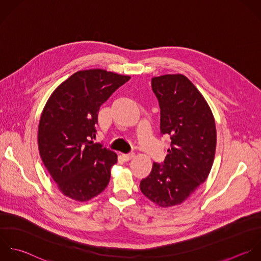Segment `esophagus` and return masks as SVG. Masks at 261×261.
I'll use <instances>...</instances> for the list:
<instances>
[{
	"instance_id": "1",
	"label": "esophagus",
	"mask_w": 261,
	"mask_h": 261,
	"mask_svg": "<svg viewBox=\"0 0 261 261\" xmlns=\"http://www.w3.org/2000/svg\"><path fill=\"white\" fill-rule=\"evenodd\" d=\"M134 155H135V153H134V152L124 153V154H123V159H124L125 161H130L131 159H133V158H134Z\"/></svg>"
}]
</instances>
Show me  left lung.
Here are the masks:
<instances>
[{"instance_id":"left-lung-1","label":"left lung","mask_w":261,"mask_h":261,"mask_svg":"<svg viewBox=\"0 0 261 261\" xmlns=\"http://www.w3.org/2000/svg\"><path fill=\"white\" fill-rule=\"evenodd\" d=\"M161 109V135L171 145L161 164L141 180L140 190L162 207L186 200L207 178L215 159L217 130L213 113L202 94L184 75L151 79Z\"/></svg>"}]
</instances>
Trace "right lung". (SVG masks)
Here are the masks:
<instances>
[{"instance_id":"obj_1","label":"right lung","mask_w":261,"mask_h":261,"mask_svg":"<svg viewBox=\"0 0 261 261\" xmlns=\"http://www.w3.org/2000/svg\"><path fill=\"white\" fill-rule=\"evenodd\" d=\"M129 79L101 69L78 71L48 98L39 121L38 149L66 196L87 201L108 186L117 154L92 139L100 106Z\"/></svg>"}]
</instances>
